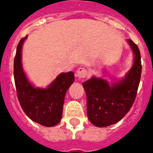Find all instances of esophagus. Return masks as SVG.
Listing matches in <instances>:
<instances>
[{"instance_id": "1", "label": "esophagus", "mask_w": 153, "mask_h": 153, "mask_svg": "<svg viewBox=\"0 0 153 153\" xmlns=\"http://www.w3.org/2000/svg\"><path fill=\"white\" fill-rule=\"evenodd\" d=\"M86 75H87V70L85 67H79V69L77 70L76 76L79 78V79H83Z\"/></svg>"}]
</instances>
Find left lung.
Returning a JSON list of instances; mask_svg holds the SVG:
<instances>
[{
  "label": "left lung",
  "mask_w": 153,
  "mask_h": 153,
  "mask_svg": "<svg viewBox=\"0 0 153 153\" xmlns=\"http://www.w3.org/2000/svg\"><path fill=\"white\" fill-rule=\"evenodd\" d=\"M128 42L134 54V62L122 81L110 86L105 80L92 77L82 83L86 94L87 116L97 127L118 122L135 101L141 75L140 52L133 40L128 39Z\"/></svg>",
  "instance_id": "obj_1"
}]
</instances>
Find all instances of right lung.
<instances>
[{
    "mask_svg": "<svg viewBox=\"0 0 153 153\" xmlns=\"http://www.w3.org/2000/svg\"><path fill=\"white\" fill-rule=\"evenodd\" d=\"M27 36L20 39L14 58V80L17 98L25 114L36 123L51 127L59 123L66 92L74 81L73 72L62 73L46 89L31 85L21 65V48Z\"/></svg>",
    "mask_w": 153,
    "mask_h": 153,
    "instance_id": "right-lung-1",
    "label": "right lung"
}]
</instances>
